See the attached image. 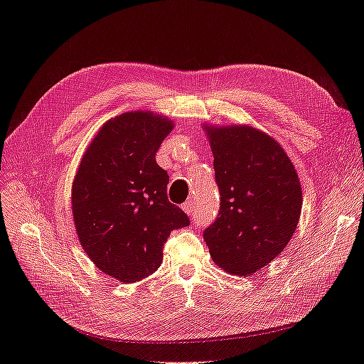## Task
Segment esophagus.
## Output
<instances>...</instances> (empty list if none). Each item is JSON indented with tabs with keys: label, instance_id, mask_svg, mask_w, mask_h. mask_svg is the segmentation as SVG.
<instances>
[{
	"label": "esophagus",
	"instance_id": "esophagus-1",
	"mask_svg": "<svg viewBox=\"0 0 364 364\" xmlns=\"http://www.w3.org/2000/svg\"><path fill=\"white\" fill-rule=\"evenodd\" d=\"M183 209H185V213L188 214L190 217H194L196 215V206H194V200L193 199H190V200H186L185 203H183V206H182Z\"/></svg>",
	"mask_w": 364,
	"mask_h": 364
}]
</instances>
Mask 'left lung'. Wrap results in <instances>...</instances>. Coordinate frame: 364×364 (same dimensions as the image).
Segmentation results:
<instances>
[{
    "label": "left lung",
    "instance_id": "obj_1",
    "mask_svg": "<svg viewBox=\"0 0 364 364\" xmlns=\"http://www.w3.org/2000/svg\"><path fill=\"white\" fill-rule=\"evenodd\" d=\"M220 193L218 217L203 230L218 267L249 277L289 245L301 217L302 191L277 141L249 126L205 127Z\"/></svg>",
    "mask_w": 364,
    "mask_h": 364
}]
</instances>
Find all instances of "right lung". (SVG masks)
Wrapping results in <instances>:
<instances>
[{"mask_svg": "<svg viewBox=\"0 0 364 364\" xmlns=\"http://www.w3.org/2000/svg\"><path fill=\"white\" fill-rule=\"evenodd\" d=\"M173 129L151 112L118 115L86 149L73 183V215L82 247L95 266L121 282L156 272L164 243L190 225L168 202V174L156 151Z\"/></svg>", "mask_w": 364, "mask_h": 364, "instance_id": "add662e5", "label": "right lung"}]
</instances>
